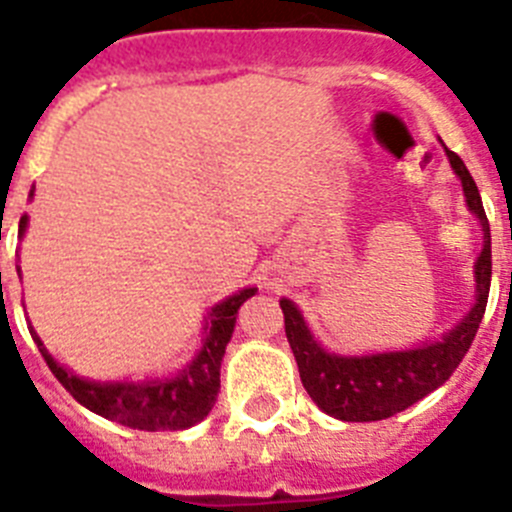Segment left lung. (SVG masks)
Returning <instances> with one entry per match:
<instances>
[{
	"label": "left lung",
	"mask_w": 512,
	"mask_h": 512,
	"mask_svg": "<svg viewBox=\"0 0 512 512\" xmlns=\"http://www.w3.org/2000/svg\"><path fill=\"white\" fill-rule=\"evenodd\" d=\"M446 156L451 161V169L461 179L467 207L482 225L485 246L474 264L477 300H474L472 310L441 341L423 343V346L405 348V351H384V354H328L315 341L295 302L287 297L279 300L284 312V330H287V341L297 359L302 387L312 397V402L330 418L346 420V423H372V420H384L402 413L405 408L423 400L425 395H431L454 374L477 336L487 307V295H490V223H487L477 184L464 161L449 148H446Z\"/></svg>",
	"instance_id": "1"
}]
</instances>
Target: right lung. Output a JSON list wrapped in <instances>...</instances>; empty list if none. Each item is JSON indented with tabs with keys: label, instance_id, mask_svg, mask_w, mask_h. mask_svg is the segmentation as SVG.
Returning a JSON list of instances; mask_svg holds the SVG:
<instances>
[{
	"label": "right lung",
	"instance_id": "1",
	"mask_svg": "<svg viewBox=\"0 0 512 512\" xmlns=\"http://www.w3.org/2000/svg\"><path fill=\"white\" fill-rule=\"evenodd\" d=\"M33 197V192H30ZM27 215L20 217V238L25 235ZM256 295V287H246L225 297L207 312L205 341L187 369L166 379H146V382H92L76 377L71 369L58 364L40 336L30 325V336L38 343L45 364L56 374L58 382L71 392L76 402L107 420H115L138 431H184L207 418L220 392V364L225 346L235 328L238 307Z\"/></svg>",
	"mask_w": 512,
	"mask_h": 512
}]
</instances>
